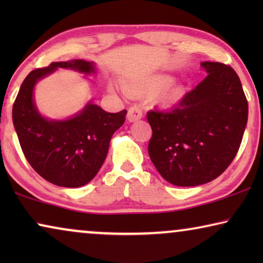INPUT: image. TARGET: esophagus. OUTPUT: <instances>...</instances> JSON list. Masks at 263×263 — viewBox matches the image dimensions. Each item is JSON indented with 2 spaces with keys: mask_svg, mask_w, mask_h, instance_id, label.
Instances as JSON below:
<instances>
[{
  "mask_svg": "<svg viewBox=\"0 0 263 263\" xmlns=\"http://www.w3.org/2000/svg\"><path fill=\"white\" fill-rule=\"evenodd\" d=\"M143 114H142V110L140 109L138 105H134L132 107H129L128 110V114H127V118L129 122H135L140 120V118H142Z\"/></svg>",
  "mask_w": 263,
  "mask_h": 263,
  "instance_id": "1",
  "label": "esophagus"
}]
</instances>
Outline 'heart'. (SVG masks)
<instances>
[{"label":"heart","instance_id":"heart-1","mask_svg":"<svg viewBox=\"0 0 263 263\" xmlns=\"http://www.w3.org/2000/svg\"><path fill=\"white\" fill-rule=\"evenodd\" d=\"M170 82H171L170 78L163 77V75H157V77L147 79V80L145 82H142L141 85L134 86V87H132L130 89L133 92H138V93H156V92H159L160 89L166 87ZM179 95H181L179 88H172V89H168L166 95H165V98L172 102V100L178 98Z\"/></svg>","mask_w":263,"mask_h":263}]
</instances>
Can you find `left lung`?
<instances>
[{
    "mask_svg": "<svg viewBox=\"0 0 263 263\" xmlns=\"http://www.w3.org/2000/svg\"><path fill=\"white\" fill-rule=\"evenodd\" d=\"M207 77L171 110H151V160L171 184L194 186L219 177L235 159L248 121V100L228 64L203 62Z\"/></svg>",
    "mask_w": 263,
    "mask_h": 263,
    "instance_id": "left-lung-1",
    "label": "left lung"
}]
</instances>
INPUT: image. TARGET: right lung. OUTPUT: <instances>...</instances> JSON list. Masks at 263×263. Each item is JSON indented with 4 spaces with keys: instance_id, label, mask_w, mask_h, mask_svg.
<instances>
[{
    "instance_id": "right-lung-1",
    "label": "right lung",
    "mask_w": 263,
    "mask_h": 263,
    "mask_svg": "<svg viewBox=\"0 0 263 263\" xmlns=\"http://www.w3.org/2000/svg\"><path fill=\"white\" fill-rule=\"evenodd\" d=\"M57 68L82 73L95 71L92 62L73 60L52 62L32 70L13 105V123L24 156L39 176L52 184L78 188L95 178L105 160L114 133L124 123L127 110L111 114L89 103L67 121H49L35 109L33 87L39 79Z\"/></svg>"
}]
</instances>
